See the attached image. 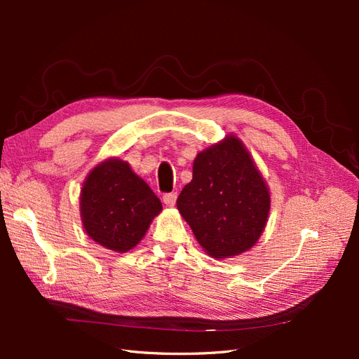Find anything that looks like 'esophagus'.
I'll list each match as a JSON object with an SVG mask.
<instances>
[{
    "mask_svg": "<svg viewBox=\"0 0 359 359\" xmlns=\"http://www.w3.org/2000/svg\"><path fill=\"white\" fill-rule=\"evenodd\" d=\"M163 202L168 206H173L177 202V193H165L163 194Z\"/></svg>",
    "mask_w": 359,
    "mask_h": 359,
    "instance_id": "1",
    "label": "esophagus"
}]
</instances>
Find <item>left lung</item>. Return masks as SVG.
<instances>
[{
  "mask_svg": "<svg viewBox=\"0 0 359 359\" xmlns=\"http://www.w3.org/2000/svg\"><path fill=\"white\" fill-rule=\"evenodd\" d=\"M177 206L205 252L226 259L259 240L268 220L269 191L241 140L227 136L194 158L193 180Z\"/></svg>",
  "mask_w": 359,
  "mask_h": 359,
  "instance_id": "obj_1",
  "label": "left lung"
}]
</instances>
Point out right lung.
Here are the masks:
<instances>
[{
	"label": "right lung",
	"instance_id": "1",
	"mask_svg": "<svg viewBox=\"0 0 359 359\" xmlns=\"http://www.w3.org/2000/svg\"><path fill=\"white\" fill-rule=\"evenodd\" d=\"M81 215L85 232L114 252H128L140 240L161 202L128 163L111 158L86 177L81 190Z\"/></svg>",
	"mask_w": 359,
	"mask_h": 359
}]
</instances>
